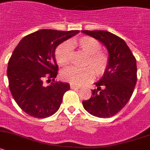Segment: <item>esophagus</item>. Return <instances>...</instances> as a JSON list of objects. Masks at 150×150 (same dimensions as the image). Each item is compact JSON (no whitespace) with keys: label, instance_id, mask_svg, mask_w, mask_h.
Wrapping results in <instances>:
<instances>
[{"label":"esophagus","instance_id":"34e87169","mask_svg":"<svg viewBox=\"0 0 150 150\" xmlns=\"http://www.w3.org/2000/svg\"><path fill=\"white\" fill-rule=\"evenodd\" d=\"M70 88H71V89H80L81 87L75 85V84H70Z\"/></svg>","mask_w":150,"mask_h":150}]
</instances>
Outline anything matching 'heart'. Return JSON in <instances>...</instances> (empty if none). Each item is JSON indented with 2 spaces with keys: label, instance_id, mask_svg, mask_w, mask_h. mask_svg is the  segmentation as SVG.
Returning a JSON list of instances; mask_svg holds the SVG:
<instances>
[{
  "label": "heart",
  "instance_id": "1",
  "mask_svg": "<svg viewBox=\"0 0 150 150\" xmlns=\"http://www.w3.org/2000/svg\"><path fill=\"white\" fill-rule=\"evenodd\" d=\"M80 50L88 55L84 69L69 67L62 71L63 80L76 85H82L93 81L95 73L101 76L106 73L109 66V57L107 53L102 51V45L97 39L84 36L75 41ZM72 46L70 42H64L57 47L55 57L57 63L66 67L71 62Z\"/></svg>",
  "mask_w": 150,
  "mask_h": 150
}]
</instances>
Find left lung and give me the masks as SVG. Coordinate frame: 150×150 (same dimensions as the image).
I'll return each instance as SVG.
<instances>
[{
  "mask_svg": "<svg viewBox=\"0 0 150 150\" xmlns=\"http://www.w3.org/2000/svg\"><path fill=\"white\" fill-rule=\"evenodd\" d=\"M83 33L97 39L106 46L109 66L102 79L95 83L92 96L83 101L84 109L99 118H109L120 112L129 101L136 85V58L123 39L106 31H88Z\"/></svg>",
  "mask_w": 150,
  "mask_h": 150,
  "instance_id": "8db88e82",
  "label": "left lung"
}]
</instances>
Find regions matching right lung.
I'll list each match as a JSON object with an SVG mask.
<instances>
[{
	"label": "right lung",
	"instance_id": "right-lung-1",
	"mask_svg": "<svg viewBox=\"0 0 150 150\" xmlns=\"http://www.w3.org/2000/svg\"><path fill=\"white\" fill-rule=\"evenodd\" d=\"M79 32L41 29L25 36L16 47L7 67L9 88L18 106L30 116L44 118L59 109L69 84L43 83L57 78L56 47Z\"/></svg>",
	"mask_w": 150,
	"mask_h": 150
}]
</instances>
